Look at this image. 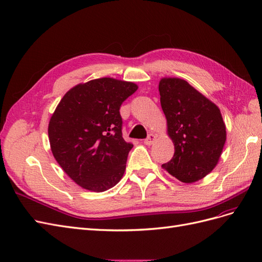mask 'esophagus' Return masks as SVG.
Returning a JSON list of instances; mask_svg holds the SVG:
<instances>
[{"mask_svg":"<svg viewBox=\"0 0 262 262\" xmlns=\"http://www.w3.org/2000/svg\"><path fill=\"white\" fill-rule=\"evenodd\" d=\"M156 140V136L155 135H152V134H150V135H149L145 140H144V143H145V145H148V146H150V145H152L154 144V141Z\"/></svg>","mask_w":262,"mask_h":262,"instance_id":"obj_1","label":"esophagus"}]
</instances>
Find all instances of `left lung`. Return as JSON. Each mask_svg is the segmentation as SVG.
<instances>
[{
	"label": "left lung",
	"mask_w": 262,
	"mask_h": 262,
	"mask_svg": "<svg viewBox=\"0 0 262 262\" xmlns=\"http://www.w3.org/2000/svg\"><path fill=\"white\" fill-rule=\"evenodd\" d=\"M159 93L168 135L174 145L172 159L162 168L181 182L199 181L216 167L225 145L226 126L221 111L179 78H162Z\"/></svg>",
	"instance_id": "8db88e82"
}]
</instances>
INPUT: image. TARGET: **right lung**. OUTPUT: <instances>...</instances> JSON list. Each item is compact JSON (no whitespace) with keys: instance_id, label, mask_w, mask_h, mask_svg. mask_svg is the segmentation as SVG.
<instances>
[{"instance_id":"1","label":"right lung","mask_w":262,"mask_h":262,"mask_svg":"<svg viewBox=\"0 0 262 262\" xmlns=\"http://www.w3.org/2000/svg\"><path fill=\"white\" fill-rule=\"evenodd\" d=\"M133 82L101 78L70 89L49 126L52 155L81 188L104 192L116 185L133 144L122 135V103L136 92Z\"/></svg>"}]
</instances>
